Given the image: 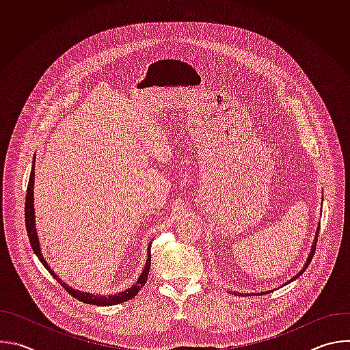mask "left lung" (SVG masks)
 Returning <instances> with one entry per match:
<instances>
[{
	"instance_id": "8db88e82",
	"label": "left lung",
	"mask_w": 350,
	"mask_h": 350,
	"mask_svg": "<svg viewBox=\"0 0 350 350\" xmlns=\"http://www.w3.org/2000/svg\"><path fill=\"white\" fill-rule=\"evenodd\" d=\"M319 230H320V227H317V231H316V237H314V241H313V245H312V249H310V254H309V256H308V260H306V263H305V266H304V269L299 271L295 277H292L289 281H286L284 285H286V284H289V282H292V281H295L299 275H302L304 274V271L308 269V266L310 265V262H312V258H313V255H314V251H316V243H317V237H319ZM265 293H269V291L267 292H259L258 295H265Z\"/></svg>"
}]
</instances>
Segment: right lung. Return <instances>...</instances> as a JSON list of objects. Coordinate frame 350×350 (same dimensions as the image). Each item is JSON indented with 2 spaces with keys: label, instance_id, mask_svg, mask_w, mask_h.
Listing matches in <instances>:
<instances>
[{
  "label": "right lung",
  "instance_id": "obj_1",
  "mask_svg": "<svg viewBox=\"0 0 350 350\" xmlns=\"http://www.w3.org/2000/svg\"><path fill=\"white\" fill-rule=\"evenodd\" d=\"M34 162H36V155L33 158V166H31V173H30V178H29V185H27V193H26V204H25V220H26V230H27V235L30 239V245L33 247L34 254L37 255V258L40 259V262L44 265V267L48 270V273L51 274L55 280H58V282L73 296L76 297L77 301L83 302V304H88V305H96V306H112V305H118L122 302L129 301V299L134 297L139 289L145 285L148 274H149V269H151V243H149L148 247V258L145 262V266L138 277V280L129 288H126L124 291H120L118 293H109V295H101V293H92V292H83L79 289H75L72 286H69L68 284H65L61 278H58V275L51 270V267L48 266V263L45 262L42 254H41V247H40V242H38V237H37V230H36V215H34Z\"/></svg>",
  "mask_w": 350,
  "mask_h": 350
}]
</instances>
